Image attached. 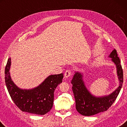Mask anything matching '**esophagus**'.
I'll return each instance as SVG.
<instances>
[{
	"instance_id": "1",
	"label": "esophagus",
	"mask_w": 127,
	"mask_h": 127,
	"mask_svg": "<svg viewBox=\"0 0 127 127\" xmlns=\"http://www.w3.org/2000/svg\"><path fill=\"white\" fill-rule=\"evenodd\" d=\"M72 74V71L69 69L66 70V71L65 72V73H64V77H66V78H68L69 76H71Z\"/></svg>"
}]
</instances>
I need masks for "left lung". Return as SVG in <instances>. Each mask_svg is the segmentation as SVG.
Masks as SVG:
<instances>
[{
    "label": "left lung",
    "mask_w": 127,
    "mask_h": 127,
    "mask_svg": "<svg viewBox=\"0 0 127 127\" xmlns=\"http://www.w3.org/2000/svg\"><path fill=\"white\" fill-rule=\"evenodd\" d=\"M109 57L112 58L111 61L116 65L119 81V87L109 95L102 97H96L92 95L85 86L82 74L81 73L75 72L71 81L72 90L76 101V108L81 115L91 116L106 111L114 102L119 94L123 82V72L115 49L112 51Z\"/></svg>",
    "instance_id": "8db88e82"
}]
</instances>
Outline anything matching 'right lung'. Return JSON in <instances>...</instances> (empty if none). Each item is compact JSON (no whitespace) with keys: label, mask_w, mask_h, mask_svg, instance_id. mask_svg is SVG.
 I'll return each instance as SVG.
<instances>
[{"label":"right lung","mask_w":127,"mask_h":127,"mask_svg":"<svg viewBox=\"0 0 127 127\" xmlns=\"http://www.w3.org/2000/svg\"><path fill=\"white\" fill-rule=\"evenodd\" d=\"M11 59H8L5 68V82L8 92L16 106L22 111L44 115L52 108L54 93L58 85L62 83L63 74L50 75L38 86L31 90L18 87L10 76Z\"/></svg>","instance_id":"right-lung-1"}]
</instances>
